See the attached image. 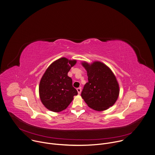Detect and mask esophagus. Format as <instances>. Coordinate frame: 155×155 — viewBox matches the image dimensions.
<instances>
[{
    "mask_svg": "<svg viewBox=\"0 0 155 155\" xmlns=\"http://www.w3.org/2000/svg\"><path fill=\"white\" fill-rule=\"evenodd\" d=\"M77 92H78V94H81V88L80 87H78L77 89Z\"/></svg>",
    "mask_w": 155,
    "mask_h": 155,
    "instance_id": "obj_1",
    "label": "esophagus"
}]
</instances>
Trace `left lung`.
<instances>
[{"label": "left lung", "instance_id": "8db88e82", "mask_svg": "<svg viewBox=\"0 0 155 155\" xmlns=\"http://www.w3.org/2000/svg\"><path fill=\"white\" fill-rule=\"evenodd\" d=\"M81 64L87 71L88 81L81 95L87 106L98 111L112 107L119 94V86L112 71L100 61Z\"/></svg>", "mask_w": 155, "mask_h": 155}]
</instances>
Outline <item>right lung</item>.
Instances as JSON below:
<instances>
[{
    "mask_svg": "<svg viewBox=\"0 0 155 155\" xmlns=\"http://www.w3.org/2000/svg\"><path fill=\"white\" fill-rule=\"evenodd\" d=\"M77 61L61 58L51 63L42 75L39 93L44 107L54 112H60L69 106L77 91L72 86V80L68 73Z\"/></svg>",
    "mask_w": 155,
    "mask_h": 155,
    "instance_id": "1",
    "label": "right lung"
}]
</instances>
